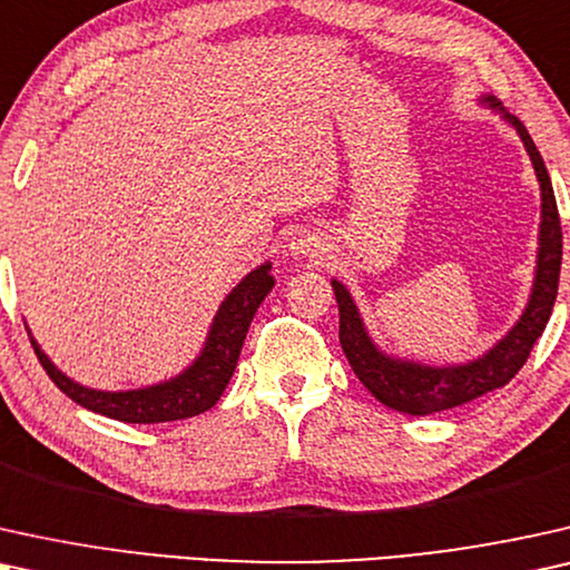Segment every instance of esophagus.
I'll return each instance as SVG.
<instances>
[{
    "label": "esophagus",
    "instance_id": "obj_1",
    "mask_svg": "<svg viewBox=\"0 0 570 570\" xmlns=\"http://www.w3.org/2000/svg\"><path fill=\"white\" fill-rule=\"evenodd\" d=\"M294 255H315V245H309V239H297L292 242Z\"/></svg>",
    "mask_w": 570,
    "mask_h": 570
}]
</instances>
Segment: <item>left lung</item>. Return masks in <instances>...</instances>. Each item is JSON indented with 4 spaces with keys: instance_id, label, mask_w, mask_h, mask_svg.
Instances as JSON below:
<instances>
[{
    "instance_id": "8db88e82",
    "label": "left lung",
    "mask_w": 570,
    "mask_h": 570,
    "mask_svg": "<svg viewBox=\"0 0 570 570\" xmlns=\"http://www.w3.org/2000/svg\"><path fill=\"white\" fill-rule=\"evenodd\" d=\"M492 109L500 106L492 98H484ZM503 111V109H500ZM505 114V111H503ZM505 119L519 130L527 154L532 156L537 179L542 189V224H540V253H537V273L529 305L519 317V323L500 338L488 354L466 364H453V367H428V364L404 362L385 356L364 331L362 317L356 313L354 299L348 297L346 286L333 281V292L338 302V341L344 348L354 375L360 377L364 389L381 401V404L396 409V412L424 416L445 412V409L461 406L474 401L484 393L503 389L511 383L515 373L529 360L537 338L542 336L544 325L552 315V305L558 297L560 263H563V229H560L558 203L552 193L550 174L537 150L534 140L529 138L527 127L519 119L505 114Z\"/></svg>"
}]
</instances>
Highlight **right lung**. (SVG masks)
Instances as JSON below:
<instances>
[{
	"label": "right lung",
	"instance_id": "right-lung-1",
	"mask_svg": "<svg viewBox=\"0 0 570 570\" xmlns=\"http://www.w3.org/2000/svg\"><path fill=\"white\" fill-rule=\"evenodd\" d=\"M273 289L271 263L261 265L253 273L234 286L229 297L222 302L218 313L210 325L206 346L193 367L185 373L171 377V381L150 385V389L138 391H94L86 385L70 381V377L59 373L51 364L41 346L30 338L33 352L47 370V375L65 396H70L75 404L90 409V412L109 416V420L132 422V424H156V422H174L187 420V416L208 412L210 406L222 399L226 385H229L234 367H237L242 344H245L247 328L253 317L265 299V294Z\"/></svg>",
	"mask_w": 570,
	"mask_h": 570
}]
</instances>
